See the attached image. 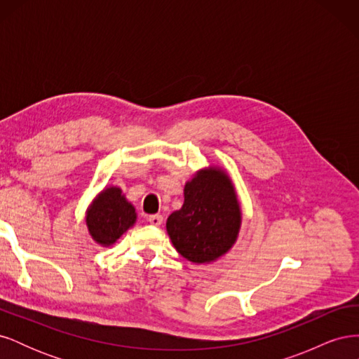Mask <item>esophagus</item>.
<instances>
[{
    "instance_id": "obj_1",
    "label": "esophagus",
    "mask_w": 359,
    "mask_h": 359,
    "mask_svg": "<svg viewBox=\"0 0 359 359\" xmlns=\"http://www.w3.org/2000/svg\"><path fill=\"white\" fill-rule=\"evenodd\" d=\"M148 222L153 224V226H160L163 223V217L160 214H154V215H149L148 217Z\"/></svg>"
}]
</instances>
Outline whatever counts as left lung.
<instances>
[{
    "label": "left lung",
    "instance_id": "left-lung-1",
    "mask_svg": "<svg viewBox=\"0 0 359 359\" xmlns=\"http://www.w3.org/2000/svg\"><path fill=\"white\" fill-rule=\"evenodd\" d=\"M241 227V206L233 184L220 168L196 172L184 187V203L166 222L177 252L193 264H210L235 244Z\"/></svg>",
    "mask_w": 359,
    "mask_h": 359
}]
</instances>
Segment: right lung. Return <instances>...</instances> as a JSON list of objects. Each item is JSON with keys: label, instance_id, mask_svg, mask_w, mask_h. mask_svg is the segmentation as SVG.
I'll list each match as a JSON object with an SVG mask.
<instances>
[{"label": "right lung", "instance_id": "obj_1", "mask_svg": "<svg viewBox=\"0 0 359 359\" xmlns=\"http://www.w3.org/2000/svg\"><path fill=\"white\" fill-rule=\"evenodd\" d=\"M136 210L119 187H106L86 210V226L93 240L111 247L136 223Z\"/></svg>", "mask_w": 359, "mask_h": 359}]
</instances>
